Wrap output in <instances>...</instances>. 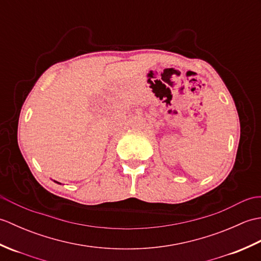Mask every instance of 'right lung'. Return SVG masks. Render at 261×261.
<instances>
[{"mask_svg":"<svg viewBox=\"0 0 261 261\" xmlns=\"http://www.w3.org/2000/svg\"><path fill=\"white\" fill-rule=\"evenodd\" d=\"M55 182H57V184H60V182H58V181H56V180H54Z\"/></svg>","mask_w":261,"mask_h":261,"instance_id":"right-lung-1","label":"right lung"}]
</instances>
